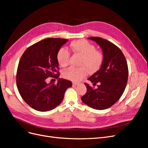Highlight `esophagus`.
I'll use <instances>...</instances> for the list:
<instances>
[{
  "instance_id": "esophagus-1",
  "label": "esophagus",
  "mask_w": 148,
  "mask_h": 148,
  "mask_svg": "<svg viewBox=\"0 0 148 148\" xmlns=\"http://www.w3.org/2000/svg\"><path fill=\"white\" fill-rule=\"evenodd\" d=\"M78 84H79L78 83H75V82L73 83V86H78Z\"/></svg>"
}]
</instances>
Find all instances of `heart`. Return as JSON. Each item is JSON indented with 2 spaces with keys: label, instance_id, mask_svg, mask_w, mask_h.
Returning <instances> with one entry per match:
<instances>
[{
  "label": "heart",
  "instance_id": "b5f03b06",
  "mask_svg": "<svg viewBox=\"0 0 148 148\" xmlns=\"http://www.w3.org/2000/svg\"><path fill=\"white\" fill-rule=\"evenodd\" d=\"M70 48L74 53L82 56L79 68L70 67L62 73L63 77L74 82H78L86 77L88 73L87 68L91 72H95L99 69L104 60L103 53L96 50L93 44L86 40L79 39L73 41L70 44ZM70 52L66 49L60 48L57 53V60L59 64L66 66L69 64Z\"/></svg>",
  "mask_w": 148,
  "mask_h": 148
}]
</instances>
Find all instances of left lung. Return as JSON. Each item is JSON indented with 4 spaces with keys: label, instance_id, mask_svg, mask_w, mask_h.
Returning <instances> with one entry per match:
<instances>
[{
    "label": "left lung",
    "instance_id": "8db88e82",
    "mask_svg": "<svg viewBox=\"0 0 148 148\" xmlns=\"http://www.w3.org/2000/svg\"><path fill=\"white\" fill-rule=\"evenodd\" d=\"M88 39L101 47L104 60L100 69L88 79L94 86L99 83L98 88L93 89L85 83L87 91L82 100L91 108L104 110L114 105L123 95L128 82L127 62L122 51L113 43L99 37Z\"/></svg>",
    "mask_w": 148,
    "mask_h": 148
}]
</instances>
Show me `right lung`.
Segmentation results:
<instances>
[{"instance_id":"add662e5","label":"right lung","mask_w":148,"mask_h":148,"mask_svg":"<svg viewBox=\"0 0 148 148\" xmlns=\"http://www.w3.org/2000/svg\"><path fill=\"white\" fill-rule=\"evenodd\" d=\"M68 39L47 38L29 47L22 55L16 72V86L25 102L38 111L51 110L64 99L72 83L62 78L57 84L46 83L48 77L58 78L57 53Z\"/></svg>"}]
</instances>
